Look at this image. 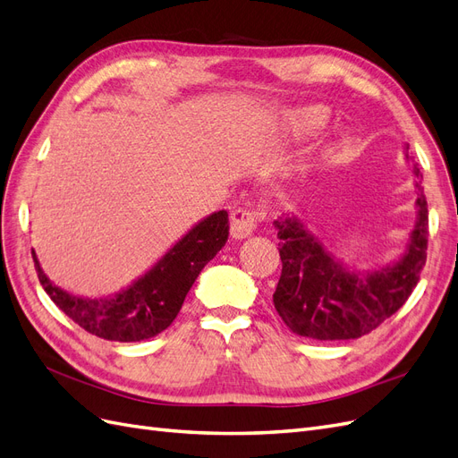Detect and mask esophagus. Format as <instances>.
Returning <instances> with one entry per match:
<instances>
[{"label":"esophagus","mask_w":458,"mask_h":458,"mask_svg":"<svg viewBox=\"0 0 458 458\" xmlns=\"http://www.w3.org/2000/svg\"><path fill=\"white\" fill-rule=\"evenodd\" d=\"M256 229V216L248 208H239L231 214V237L233 239H248Z\"/></svg>","instance_id":"1"}]
</instances>
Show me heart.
Here are the masks:
<instances>
[{"instance_id": "b5f03b06", "label": "heart", "mask_w": 458, "mask_h": 458, "mask_svg": "<svg viewBox=\"0 0 458 458\" xmlns=\"http://www.w3.org/2000/svg\"><path fill=\"white\" fill-rule=\"evenodd\" d=\"M328 120L327 110L323 106H300L294 110H288L283 116V128L288 135L293 137H311L317 131H321ZM328 158V157H327Z\"/></svg>"}]
</instances>
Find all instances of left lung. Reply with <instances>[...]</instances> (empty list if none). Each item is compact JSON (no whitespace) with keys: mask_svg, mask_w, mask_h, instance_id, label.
<instances>
[{"mask_svg":"<svg viewBox=\"0 0 458 458\" xmlns=\"http://www.w3.org/2000/svg\"><path fill=\"white\" fill-rule=\"evenodd\" d=\"M407 150L409 145V160ZM412 168L419 191L417 221L405 250L378 269L345 266L298 217L275 221L283 271L273 303L290 330L313 340L361 338L407 301L420 279L428 250V204L419 165L412 164Z\"/></svg>","mask_w":458,"mask_h":458,"instance_id":"obj_1","label":"left lung"}]
</instances>
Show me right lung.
<instances>
[{
	"mask_svg": "<svg viewBox=\"0 0 458 458\" xmlns=\"http://www.w3.org/2000/svg\"><path fill=\"white\" fill-rule=\"evenodd\" d=\"M229 237V216L214 212L192 225L155 266L120 293L84 298L53 284L32 250L38 279L57 308L91 335L114 342H141L168 328L192 283Z\"/></svg>",
	"mask_w": 458,
	"mask_h": 458,
	"instance_id": "obj_1",
	"label": "right lung"
}]
</instances>
